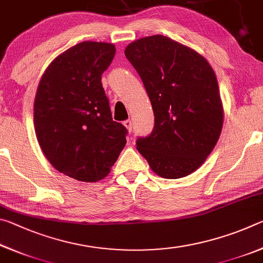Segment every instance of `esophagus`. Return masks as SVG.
Listing matches in <instances>:
<instances>
[{"label": "esophagus", "instance_id": "esophagus-1", "mask_svg": "<svg viewBox=\"0 0 263 263\" xmlns=\"http://www.w3.org/2000/svg\"><path fill=\"white\" fill-rule=\"evenodd\" d=\"M123 124H124V125H125V127L127 128L128 132H131V131H132V127H133V125H132V122L130 121V119H127V121H125V122H124Z\"/></svg>", "mask_w": 263, "mask_h": 263}]
</instances>
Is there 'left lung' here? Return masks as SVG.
I'll list each match as a JSON object with an SVG mask.
<instances>
[{
  "label": "left lung",
  "mask_w": 263,
  "mask_h": 263,
  "mask_svg": "<svg viewBox=\"0 0 263 263\" xmlns=\"http://www.w3.org/2000/svg\"><path fill=\"white\" fill-rule=\"evenodd\" d=\"M125 55L152 104L154 127L137 149L164 179L195 172L212 152L222 127L216 74L205 58L161 34L131 43Z\"/></svg>",
  "instance_id": "left-lung-1"
}]
</instances>
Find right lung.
I'll list each match as a JSON object with an SVG mask.
<instances>
[{
	"instance_id": "add662e5",
	"label": "right lung",
	"mask_w": 263,
	"mask_h": 263,
	"mask_svg": "<svg viewBox=\"0 0 263 263\" xmlns=\"http://www.w3.org/2000/svg\"><path fill=\"white\" fill-rule=\"evenodd\" d=\"M115 53L114 44H77L52 61L35 94L41 148L58 172L78 181L104 179L126 144L127 128L112 121L101 82Z\"/></svg>"
}]
</instances>
